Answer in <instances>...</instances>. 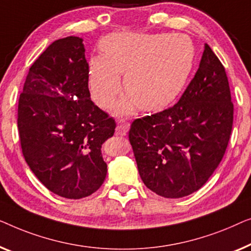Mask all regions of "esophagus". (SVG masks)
Returning a JSON list of instances; mask_svg holds the SVG:
<instances>
[{"label": "esophagus", "instance_id": "obj_1", "mask_svg": "<svg viewBox=\"0 0 251 251\" xmlns=\"http://www.w3.org/2000/svg\"><path fill=\"white\" fill-rule=\"evenodd\" d=\"M128 132V126L127 125H117L116 127V135L118 136H124L126 135V133Z\"/></svg>", "mask_w": 251, "mask_h": 251}]
</instances>
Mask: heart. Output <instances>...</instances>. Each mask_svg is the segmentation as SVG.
<instances>
[{
    "mask_svg": "<svg viewBox=\"0 0 251 251\" xmlns=\"http://www.w3.org/2000/svg\"><path fill=\"white\" fill-rule=\"evenodd\" d=\"M102 54L90 60L89 86L99 107L110 109L124 90L128 97L118 104L119 115L139 105L159 111L178 97L195 62V45L184 34H111L101 42Z\"/></svg>",
    "mask_w": 251,
    "mask_h": 251,
    "instance_id": "obj_1",
    "label": "heart"
}]
</instances>
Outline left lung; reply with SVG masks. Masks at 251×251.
<instances>
[{
	"label": "left lung",
	"instance_id": "obj_1",
	"mask_svg": "<svg viewBox=\"0 0 251 251\" xmlns=\"http://www.w3.org/2000/svg\"><path fill=\"white\" fill-rule=\"evenodd\" d=\"M233 103L224 66L208 44L177 103L132 123L128 139L140 176L164 198L199 190L225 154Z\"/></svg>",
	"mask_w": 251,
	"mask_h": 251
}]
</instances>
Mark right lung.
<instances>
[{
	"instance_id": "1",
	"label": "right lung",
	"mask_w": 251,
	"mask_h": 251,
	"mask_svg": "<svg viewBox=\"0 0 251 251\" xmlns=\"http://www.w3.org/2000/svg\"><path fill=\"white\" fill-rule=\"evenodd\" d=\"M83 40L54 41L28 72L18 103L21 150L31 172L51 192L80 199L107 175L101 147L116 122L91 100Z\"/></svg>"
}]
</instances>
